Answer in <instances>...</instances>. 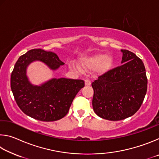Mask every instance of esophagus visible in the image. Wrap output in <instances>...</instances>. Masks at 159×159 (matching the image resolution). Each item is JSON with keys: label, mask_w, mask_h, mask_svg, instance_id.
I'll list each match as a JSON object with an SVG mask.
<instances>
[{"label": "esophagus", "mask_w": 159, "mask_h": 159, "mask_svg": "<svg viewBox=\"0 0 159 159\" xmlns=\"http://www.w3.org/2000/svg\"><path fill=\"white\" fill-rule=\"evenodd\" d=\"M85 85H90L91 81L89 79H86V80H85Z\"/></svg>", "instance_id": "34e87169"}]
</instances>
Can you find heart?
I'll list each match as a JSON object with an SVG mask.
<instances>
[{
    "instance_id": "obj_1",
    "label": "heart",
    "mask_w": 159,
    "mask_h": 159,
    "mask_svg": "<svg viewBox=\"0 0 159 159\" xmlns=\"http://www.w3.org/2000/svg\"><path fill=\"white\" fill-rule=\"evenodd\" d=\"M83 66L87 69H92L98 66L99 72H105L111 68L113 59L106 54L99 53L88 57L82 62Z\"/></svg>"
}]
</instances>
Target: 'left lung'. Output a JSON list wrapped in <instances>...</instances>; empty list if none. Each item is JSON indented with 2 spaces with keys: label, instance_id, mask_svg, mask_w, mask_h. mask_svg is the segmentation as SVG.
Returning <instances> with one entry per match:
<instances>
[{
  "label": "left lung",
  "instance_id": "left-lung-1",
  "mask_svg": "<svg viewBox=\"0 0 159 159\" xmlns=\"http://www.w3.org/2000/svg\"><path fill=\"white\" fill-rule=\"evenodd\" d=\"M121 52L122 65L109 70L92 83L94 111L109 120H120L134 115L147 93L144 63L130 51Z\"/></svg>",
  "mask_w": 159,
  "mask_h": 159
}]
</instances>
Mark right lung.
I'll return each mask as SVG.
<instances>
[{
  "instance_id": "right-lung-1",
  "label": "right lung",
  "mask_w": 159,
  "mask_h": 159,
  "mask_svg": "<svg viewBox=\"0 0 159 159\" xmlns=\"http://www.w3.org/2000/svg\"><path fill=\"white\" fill-rule=\"evenodd\" d=\"M34 61H41L50 69L64 65L57 54L32 49L21 55L15 64L10 85L18 107L25 114L41 121H55L65 116L73 99L85 83L65 78L52 79L41 85L31 84L26 69Z\"/></svg>"
}]
</instances>
